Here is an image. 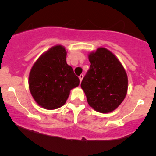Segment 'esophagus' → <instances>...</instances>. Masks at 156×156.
Listing matches in <instances>:
<instances>
[{
  "label": "esophagus",
  "mask_w": 156,
  "mask_h": 156,
  "mask_svg": "<svg viewBox=\"0 0 156 156\" xmlns=\"http://www.w3.org/2000/svg\"><path fill=\"white\" fill-rule=\"evenodd\" d=\"M78 78H79V79H80V81H81H81H82L83 78H84V75H79V77H78Z\"/></svg>",
  "instance_id": "34e87169"
}]
</instances>
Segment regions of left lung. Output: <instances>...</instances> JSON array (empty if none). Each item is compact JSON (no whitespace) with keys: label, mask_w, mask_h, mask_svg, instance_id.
Segmentation results:
<instances>
[{"label":"left lung","mask_w":156,"mask_h":156,"mask_svg":"<svg viewBox=\"0 0 156 156\" xmlns=\"http://www.w3.org/2000/svg\"><path fill=\"white\" fill-rule=\"evenodd\" d=\"M90 69L81 81L87 103L96 111L107 113L125 99L127 77L125 69L112 53L99 48L89 55Z\"/></svg>","instance_id":"8db88e82"}]
</instances>
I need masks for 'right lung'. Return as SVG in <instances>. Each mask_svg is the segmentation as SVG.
<instances>
[{
    "label": "right lung",
    "mask_w": 156,
    "mask_h": 156,
    "mask_svg": "<svg viewBox=\"0 0 156 156\" xmlns=\"http://www.w3.org/2000/svg\"><path fill=\"white\" fill-rule=\"evenodd\" d=\"M79 78L66 63L62 46L50 48L37 61L29 74V90L37 103L47 109L63 106L70 90L79 85Z\"/></svg>",
    "instance_id": "right-lung-1"
}]
</instances>
